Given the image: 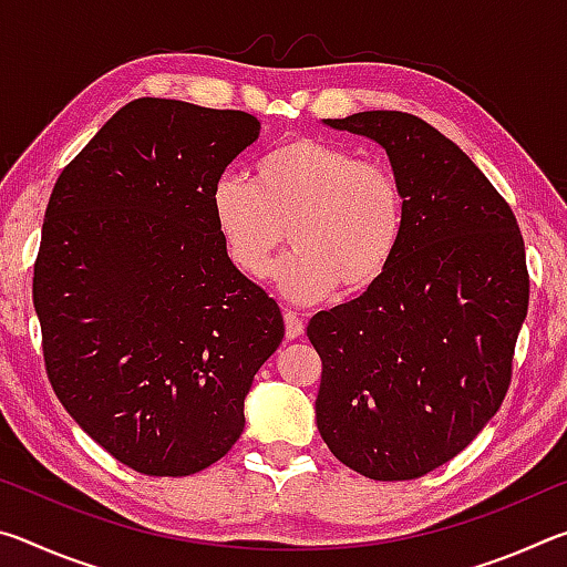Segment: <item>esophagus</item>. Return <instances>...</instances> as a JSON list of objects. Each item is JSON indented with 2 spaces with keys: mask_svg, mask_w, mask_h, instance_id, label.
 <instances>
[{
  "mask_svg": "<svg viewBox=\"0 0 567 567\" xmlns=\"http://www.w3.org/2000/svg\"><path fill=\"white\" fill-rule=\"evenodd\" d=\"M305 332V320L300 318V312H292V310H285V334L290 340L300 338Z\"/></svg>",
  "mask_w": 567,
  "mask_h": 567,
  "instance_id": "34e87169",
  "label": "esophagus"
}]
</instances>
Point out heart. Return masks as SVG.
<instances>
[{
	"label": "heart",
	"mask_w": 567,
	"mask_h": 567,
	"mask_svg": "<svg viewBox=\"0 0 567 567\" xmlns=\"http://www.w3.org/2000/svg\"><path fill=\"white\" fill-rule=\"evenodd\" d=\"M213 217L229 262L252 280L270 275L287 229L295 252L277 282L290 300L318 302L380 282L405 233V195L388 162L295 137L255 162L252 182L219 177Z\"/></svg>",
	"instance_id": "1"
}]
</instances>
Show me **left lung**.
Masks as SVG:
<instances>
[{"label": "left lung", "mask_w": 567, "mask_h": 567, "mask_svg": "<svg viewBox=\"0 0 567 567\" xmlns=\"http://www.w3.org/2000/svg\"><path fill=\"white\" fill-rule=\"evenodd\" d=\"M385 147L405 233L378 285L318 312V430L370 480H415L447 463L501 410L530 275L511 205L453 140L408 112L324 120Z\"/></svg>", "instance_id": "left-lung-1"}]
</instances>
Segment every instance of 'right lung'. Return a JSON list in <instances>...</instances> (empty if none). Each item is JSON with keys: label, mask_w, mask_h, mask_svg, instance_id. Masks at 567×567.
Instances as JSON below:
<instances>
[{"label": "right lung", "mask_w": 567, "mask_h": 567, "mask_svg": "<svg viewBox=\"0 0 567 567\" xmlns=\"http://www.w3.org/2000/svg\"><path fill=\"white\" fill-rule=\"evenodd\" d=\"M260 122L142 97L62 169L32 300L47 378L94 443L179 477L229 453L255 372L282 342L277 302L229 262L213 187Z\"/></svg>", "instance_id": "right-lung-1"}]
</instances>
